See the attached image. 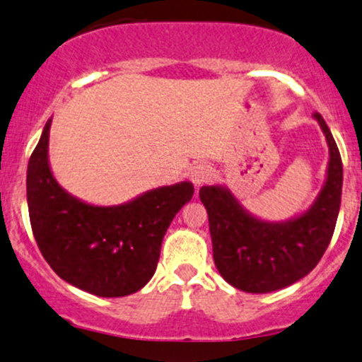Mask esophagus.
<instances>
[{
  "label": "esophagus",
  "instance_id": "1",
  "mask_svg": "<svg viewBox=\"0 0 362 362\" xmlns=\"http://www.w3.org/2000/svg\"><path fill=\"white\" fill-rule=\"evenodd\" d=\"M209 175H211V167L206 163L195 165V167L190 170V180H192V184L195 187H199L202 182H206L207 178H209Z\"/></svg>",
  "mask_w": 362,
  "mask_h": 362
}]
</instances>
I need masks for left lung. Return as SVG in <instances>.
<instances>
[{"label": "left lung", "instance_id": "1", "mask_svg": "<svg viewBox=\"0 0 362 362\" xmlns=\"http://www.w3.org/2000/svg\"><path fill=\"white\" fill-rule=\"evenodd\" d=\"M328 146L327 175L308 209L286 221H265L240 204L224 185L199 190L209 216L213 257L223 279L245 293L288 288L317 267L325 253L340 209L342 160L334 136L315 112Z\"/></svg>", "mask_w": 362, "mask_h": 362}]
</instances>
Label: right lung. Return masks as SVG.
<instances>
[{
    "label": "right lung",
    "instance_id": "1",
    "mask_svg": "<svg viewBox=\"0 0 362 362\" xmlns=\"http://www.w3.org/2000/svg\"><path fill=\"white\" fill-rule=\"evenodd\" d=\"M28 160L27 202L32 231L52 271L74 288L102 298H120L148 284L161 242L194 185L178 182L143 192L119 206H95L59 185L49 163V132Z\"/></svg>",
    "mask_w": 362,
    "mask_h": 362
}]
</instances>
